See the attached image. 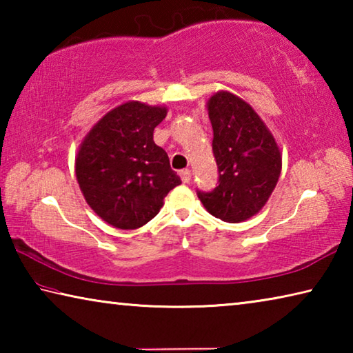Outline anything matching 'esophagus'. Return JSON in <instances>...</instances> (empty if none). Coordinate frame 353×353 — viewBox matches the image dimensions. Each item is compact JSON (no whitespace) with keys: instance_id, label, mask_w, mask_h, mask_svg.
Wrapping results in <instances>:
<instances>
[{"instance_id":"obj_1","label":"esophagus","mask_w":353,"mask_h":353,"mask_svg":"<svg viewBox=\"0 0 353 353\" xmlns=\"http://www.w3.org/2000/svg\"><path fill=\"white\" fill-rule=\"evenodd\" d=\"M179 174H181V179H182L183 183H190V181H191V171L190 170H182L181 172H179Z\"/></svg>"}]
</instances>
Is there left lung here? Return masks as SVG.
<instances>
[{"label":"left lung","mask_w":353,"mask_h":353,"mask_svg":"<svg viewBox=\"0 0 353 353\" xmlns=\"http://www.w3.org/2000/svg\"><path fill=\"white\" fill-rule=\"evenodd\" d=\"M208 118L218 183L210 191L196 193L214 218L241 223L259 213L270 199L282 170V157L265 123L235 94H213L208 101Z\"/></svg>","instance_id":"8db88e82"}]
</instances>
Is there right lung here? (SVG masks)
Masks as SVG:
<instances>
[{
    "instance_id": "obj_1",
    "label": "right lung",
    "mask_w": 353,
    "mask_h": 353,
    "mask_svg": "<svg viewBox=\"0 0 353 353\" xmlns=\"http://www.w3.org/2000/svg\"><path fill=\"white\" fill-rule=\"evenodd\" d=\"M166 109L126 103L101 119L82 141L76 177L87 204L107 224L130 230L149 223L181 185L152 140Z\"/></svg>"
}]
</instances>
